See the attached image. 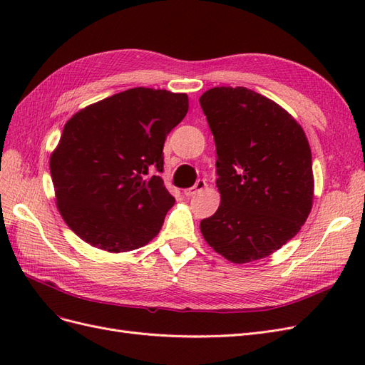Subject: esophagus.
<instances>
[{
    "label": "esophagus",
    "mask_w": 365,
    "mask_h": 365,
    "mask_svg": "<svg viewBox=\"0 0 365 365\" xmlns=\"http://www.w3.org/2000/svg\"><path fill=\"white\" fill-rule=\"evenodd\" d=\"M205 187H207V182H205L204 180H197L193 187H190V189H185V190H184V195H185V196H195L196 193H200L201 190H204Z\"/></svg>",
    "instance_id": "1"
}]
</instances>
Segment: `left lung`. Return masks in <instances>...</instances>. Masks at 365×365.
Wrapping results in <instances>:
<instances>
[{"instance_id":"1","label":"left lung","mask_w":365,"mask_h":365,"mask_svg":"<svg viewBox=\"0 0 365 365\" xmlns=\"http://www.w3.org/2000/svg\"><path fill=\"white\" fill-rule=\"evenodd\" d=\"M200 103L215 137L220 193L201 233L233 263L267 257L311 213L312 153L304 130L282 106L244 86L212 88Z\"/></svg>"}]
</instances>
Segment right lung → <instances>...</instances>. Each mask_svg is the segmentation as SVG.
Returning a JSON list of instances; mask_svg holds the SVG:
<instances>
[{
  "mask_svg": "<svg viewBox=\"0 0 365 365\" xmlns=\"http://www.w3.org/2000/svg\"><path fill=\"white\" fill-rule=\"evenodd\" d=\"M189 111L187 94L132 88L76 113L50 157L59 213L86 244L145 247L175 197L164 187V141Z\"/></svg>",
  "mask_w": 365,
  "mask_h": 365,
  "instance_id": "obj_1",
  "label": "right lung"
}]
</instances>
